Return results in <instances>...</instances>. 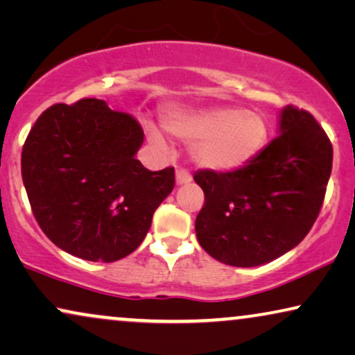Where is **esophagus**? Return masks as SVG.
Masks as SVG:
<instances>
[{
  "mask_svg": "<svg viewBox=\"0 0 355 355\" xmlns=\"http://www.w3.org/2000/svg\"><path fill=\"white\" fill-rule=\"evenodd\" d=\"M191 182V173L187 168H177V185H187Z\"/></svg>",
  "mask_w": 355,
  "mask_h": 355,
  "instance_id": "34e87169",
  "label": "esophagus"
}]
</instances>
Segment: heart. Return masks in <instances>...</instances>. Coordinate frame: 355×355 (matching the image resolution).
I'll list each match as a JSON object with an SVG mask.
<instances>
[{
    "label": "heart",
    "instance_id": "heart-1",
    "mask_svg": "<svg viewBox=\"0 0 355 355\" xmlns=\"http://www.w3.org/2000/svg\"><path fill=\"white\" fill-rule=\"evenodd\" d=\"M162 121L175 138L195 141L191 154L198 165L219 172L245 167L263 153L271 136V126L263 113L240 107L168 108ZM149 138L162 146V138L155 130H149Z\"/></svg>",
    "mask_w": 355,
    "mask_h": 355
}]
</instances>
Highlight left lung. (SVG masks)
<instances>
[{
  "label": "left lung",
  "instance_id": "8db88e82",
  "mask_svg": "<svg viewBox=\"0 0 355 355\" xmlns=\"http://www.w3.org/2000/svg\"><path fill=\"white\" fill-rule=\"evenodd\" d=\"M333 146L315 116L287 105L281 135L257 159L234 170H198L205 191L198 242L217 261L259 266L297 247L323 206Z\"/></svg>",
  "mask_w": 355,
  "mask_h": 355
}]
</instances>
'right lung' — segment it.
I'll use <instances>...</instances> for the list:
<instances>
[{
  "instance_id": "right-lung-1",
  "label": "right lung",
  "mask_w": 355,
  "mask_h": 355,
  "mask_svg": "<svg viewBox=\"0 0 355 355\" xmlns=\"http://www.w3.org/2000/svg\"><path fill=\"white\" fill-rule=\"evenodd\" d=\"M144 131L98 98L46 108L21 155L22 182L44 234L69 254L112 263L133 253L175 185L135 157Z\"/></svg>"
}]
</instances>
